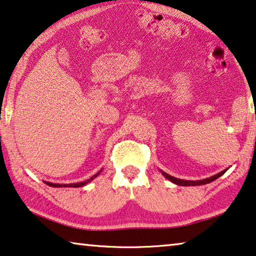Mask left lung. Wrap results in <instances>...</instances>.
I'll list each match as a JSON object with an SVG mask.
<instances>
[{
  "mask_svg": "<svg viewBox=\"0 0 256 256\" xmlns=\"http://www.w3.org/2000/svg\"><path fill=\"white\" fill-rule=\"evenodd\" d=\"M226 171L220 172L216 174V176L208 178V179H204V180H200V181H186V180H181V179H176V178L168 176V174H166L165 172H162L163 173V176L166 178V179H168L170 181H172L173 184H179V186H200V184H210V182H212L214 180H216L218 178H220L222 174H224Z\"/></svg>",
  "mask_w": 256,
  "mask_h": 256,
  "instance_id": "1",
  "label": "left lung"
}]
</instances>
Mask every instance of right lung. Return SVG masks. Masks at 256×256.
<instances>
[{
  "instance_id": "right-lung-1",
  "label": "right lung",
  "mask_w": 256,
  "mask_h": 256,
  "mask_svg": "<svg viewBox=\"0 0 256 256\" xmlns=\"http://www.w3.org/2000/svg\"><path fill=\"white\" fill-rule=\"evenodd\" d=\"M99 174V173H98ZM98 174H94V176H93L92 178H90V179L88 180H86V181H84V182H80V184H51V182H46V184H48V186H56V188H58V186H74V188H77V186H85L88 184V182H90L91 180H93L94 179V178L98 176Z\"/></svg>"
}]
</instances>
